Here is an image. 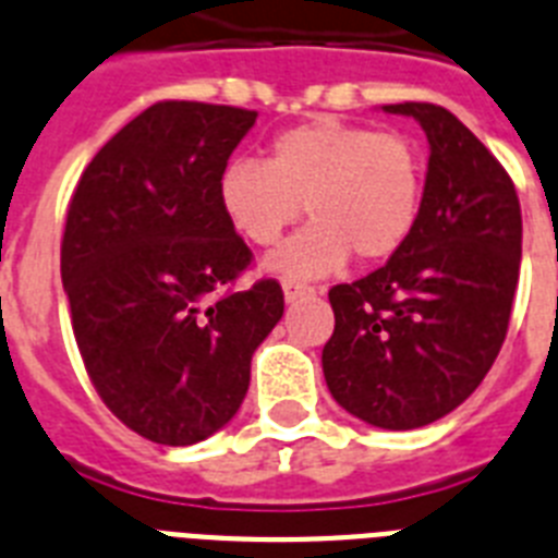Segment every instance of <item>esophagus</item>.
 Here are the masks:
<instances>
[{"mask_svg":"<svg viewBox=\"0 0 558 558\" xmlns=\"http://www.w3.org/2000/svg\"><path fill=\"white\" fill-rule=\"evenodd\" d=\"M317 289L308 287V283H301V280H283V298L287 303L301 301V298H308V294H315Z\"/></svg>","mask_w":558,"mask_h":558,"instance_id":"34e87169","label":"esophagus"}]
</instances>
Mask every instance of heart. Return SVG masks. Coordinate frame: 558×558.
<instances>
[{"instance_id": "1", "label": "heart", "mask_w": 558, "mask_h": 558, "mask_svg": "<svg viewBox=\"0 0 558 558\" xmlns=\"http://www.w3.org/2000/svg\"><path fill=\"white\" fill-rule=\"evenodd\" d=\"M423 156L409 135L335 116L271 135L264 161L235 158L218 178V204L243 241L271 246L306 215L312 223L269 257V269L315 278L343 264L395 255L423 209Z\"/></svg>"}]
</instances>
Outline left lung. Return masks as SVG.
Returning <instances> with one entry per match:
<instances>
[{
	"mask_svg": "<svg viewBox=\"0 0 558 558\" xmlns=\"http://www.w3.org/2000/svg\"><path fill=\"white\" fill-rule=\"evenodd\" d=\"M383 110L414 116L428 135L423 209L386 266L329 289L323 374L349 414L409 430L465 402L494 366L519 283L522 209L502 163L446 107Z\"/></svg>",
	"mask_w": 558,
	"mask_h": 558,
	"instance_id": "8db88e82",
	"label": "left lung"
}]
</instances>
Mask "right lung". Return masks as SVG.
Wrapping results in <instances>:
<instances>
[{
    "label": "right lung",
    "mask_w": 558,
    "mask_h": 558,
    "mask_svg": "<svg viewBox=\"0 0 558 558\" xmlns=\"http://www.w3.org/2000/svg\"><path fill=\"white\" fill-rule=\"evenodd\" d=\"M257 112L158 101L84 167L68 207L62 283L87 377L121 423L192 446L235 416L255 349L283 317L275 278L232 289L252 250L218 178Z\"/></svg>",
    "instance_id": "1"
}]
</instances>
